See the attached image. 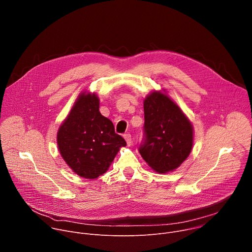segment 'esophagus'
I'll list each match as a JSON object with an SVG mask.
<instances>
[{
  "label": "esophagus",
  "instance_id": "34e87169",
  "mask_svg": "<svg viewBox=\"0 0 252 252\" xmlns=\"http://www.w3.org/2000/svg\"><path fill=\"white\" fill-rule=\"evenodd\" d=\"M124 137H125L126 141V143H127V146H130V145H131V135L128 134V133H126V134L124 135Z\"/></svg>",
  "mask_w": 252,
  "mask_h": 252
}]
</instances>
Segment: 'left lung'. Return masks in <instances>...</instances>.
<instances>
[{"label": "left lung", "mask_w": 252, "mask_h": 252, "mask_svg": "<svg viewBox=\"0 0 252 252\" xmlns=\"http://www.w3.org/2000/svg\"><path fill=\"white\" fill-rule=\"evenodd\" d=\"M145 139L139 154L158 173L175 170L193 147L191 122L165 90L154 91L143 99Z\"/></svg>", "instance_id": "8db88e82"}]
</instances>
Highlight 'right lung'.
Masks as SVG:
<instances>
[{
  "label": "right lung",
  "instance_id": "add662e5",
  "mask_svg": "<svg viewBox=\"0 0 252 252\" xmlns=\"http://www.w3.org/2000/svg\"><path fill=\"white\" fill-rule=\"evenodd\" d=\"M59 152L67 166L81 177L103 174L126 140L115 132L111 120L99 113L96 94L82 92L57 132Z\"/></svg>",
  "mask_w": 252,
  "mask_h": 252
}]
</instances>
